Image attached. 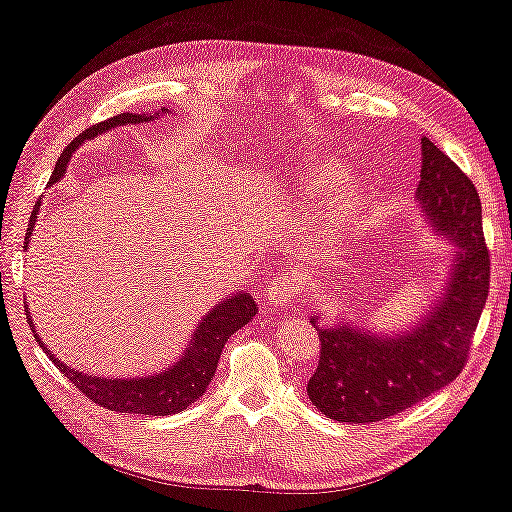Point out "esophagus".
Here are the masks:
<instances>
[{"label":"esophagus","mask_w":512,"mask_h":512,"mask_svg":"<svg viewBox=\"0 0 512 512\" xmlns=\"http://www.w3.org/2000/svg\"><path fill=\"white\" fill-rule=\"evenodd\" d=\"M295 295L297 292L292 288V281L288 276L274 278L267 288V297L276 311H290L292 304H295Z\"/></svg>","instance_id":"obj_1"}]
</instances>
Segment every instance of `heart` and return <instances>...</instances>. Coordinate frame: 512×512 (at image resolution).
I'll return each mask as SVG.
<instances>
[{
  "label": "heart",
  "mask_w": 512,
  "mask_h": 512,
  "mask_svg": "<svg viewBox=\"0 0 512 512\" xmlns=\"http://www.w3.org/2000/svg\"><path fill=\"white\" fill-rule=\"evenodd\" d=\"M285 192L302 208H323V234L335 236L360 217L370 203V185L360 173H349L344 161L320 159L299 163L285 175Z\"/></svg>",
  "instance_id": "obj_1"
}]
</instances>
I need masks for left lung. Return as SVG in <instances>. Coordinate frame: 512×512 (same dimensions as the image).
Listing matches in <instances>:
<instances>
[{"instance_id": "left-lung-1", "label": "left lung", "mask_w": 512, "mask_h": 512, "mask_svg": "<svg viewBox=\"0 0 512 512\" xmlns=\"http://www.w3.org/2000/svg\"><path fill=\"white\" fill-rule=\"evenodd\" d=\"M417 203L438 236L456 248L440 297L410 330L377 335L351 323L318 327L320 360L306 384L325 417L372 424L405 412L459 377L489 292V250L478 189L468 175L421 138Z\"/></svg>"}]
</instances>
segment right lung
<instances>
[{
    "mask_svg": "<svg viewBox=\"0 0 512 512\" xmlns=\"http://www.w3.org/2000/svg\"><path fill=\"white\" fill-rule=\"evenodd\" d=\"M168 112V109H161ZM156 114H119L102 121L98 126H91L84 131L79 138H74L70 147L65 149L63 156L58 159L56 173H53L51 182H58L63 177L67 161L77 152L81 142L98 138L100 133L112 131L117 126H131V124H145V121H154ZM39 203L32 210L30 227H27L23 248L27 250V241L32 236V227L37 222L39 215ZM257 313V304L252 299L250 292L238 290L234 295L222 299L220 304H215L206 316L201 318L199 327L194 330L192 339H189L187 351L177 358V363L163 367L161 372L147 374V377H133V379H114V377H95V374H84L74 367H67L65 363L53 356L51 349H46V344L34 335L39 346L46 351L53 363L60 367V372L79 388L86 398H91L93 403L100 407H107L112 412H128V414H152V417H166V414H175L187 410L194 400H199L213 379L217 370V360L222 356L224 344L234 335L236 330H241L243 325H248L252 316ZM30 316V313H27ZM30 327L34 332V323L30 318Z\"/></svg>",
    "mask_w": 512,
    "mask_h": 512,
    "instance_id": "add662e5",
    "label": "right lung"
}]
</instances>
